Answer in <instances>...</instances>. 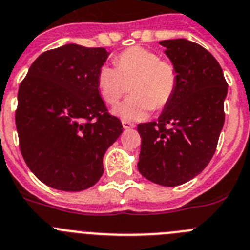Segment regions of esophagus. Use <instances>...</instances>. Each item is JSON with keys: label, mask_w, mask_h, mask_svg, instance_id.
<instances>
[{"label": "esophagus", "mask_w": 250, "mask_h": 250, "mask_svg": "<svg viewBox=\"0 0 250 250\" xmlns=\"http://www.w3.org/2000/svg\"><path fill=\"white\" fill-rule=\"evenodd\" d=\"M122 125L125 129H130V128H134L133 123L128 122V121H122Z\"/></svg>", "instance_id": "obj_1"}]
</instances>
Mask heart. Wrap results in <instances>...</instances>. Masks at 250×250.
I'll return each instance as SVG.
<instances>
[{
  "instance_id": "1",
  "label": "heart",
  "mask_w": 250,
  "mask_h": 250,
  "mask_svg": "<svg viewBox=\"0 0 250 250\" xmlns=\"http://www.w3.org/2000/svg\"><path fill=\"white\" fill-rule=\"evenodd\" d=\"M114 65L103 64L97 73V88L107 104L114 105L130 82V96L114 112L125 120H141L150 109H163L178 87V69L172 61L141 46L129 47L114 58Z\"/></svg>"
}]
</instances>
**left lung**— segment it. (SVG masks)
Returning <instances> with one entry per match:
<instances>
[{"label":"left lung","mask_w":250,"mask_h":250,"mask_svg":"<svg viewBox=\"0 0 250 250\" xmlns=\"http://www.w3.org/2000/svg\"><path fill=\"white\" fill-rule=\"evenodd\" d=\"M159 43L178 69V87L158 121L137 127L138 170L153 183L175 187L194 178L212 159L224 125L228 83L201 44L184 38Z\"/></svg>","instance_id":"8db88e82"}]
</instances>
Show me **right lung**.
Returning <instances> with one entry per match:
<instances>
[{"mask_svg":"<svg viewBox=\"0 0 250 250\" xmlns=\"http://www.w3.org/2000/svg\"><path fill=\"white\" fill-rule=\"evenodd\" d=\"M109 52L69 43L31 64L17 96L16 128L31 172L51 188L80 192L103 174V156L122 133L97 88Z\"/></svg>","mask_w":250,"mask_h":250,"instance_id":"obj_1","label":"right lung"}]
</instances>
